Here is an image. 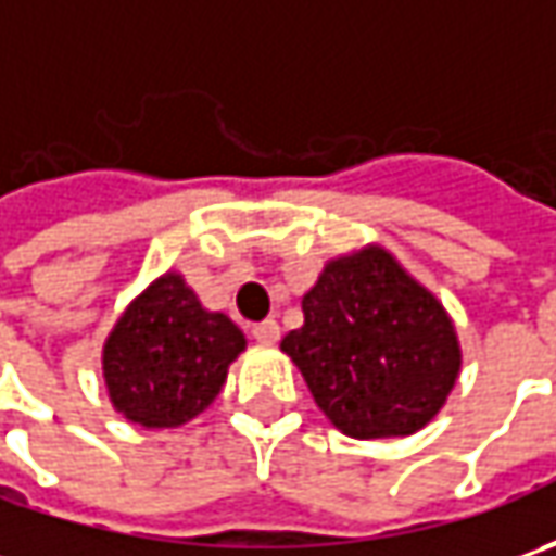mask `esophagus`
<instances>
[{
	"label": "esophagus",
	"instance_id": "34e87169",
	"mask_svg": "<svg viewBox=\"0 0 556 556\" xmlns=\"http://www.w3.org/2000/svg\"><path fill=\"white\" fill-rule=\"evenodd\" d=\"M253 337H256V343H278V337H281V328H278V321H260V325H253Z\"/></svg>",
	"mask_w": 556,
	"mask_h": 556
}]
</instances>
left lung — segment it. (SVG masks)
Instances as JSON below:
<instances>
[{
	"label": "left lung",
	"mask_w": 556,
	"mask_h": 556,
	"mask_svg": "<svg viewBox=\"0 0 556 556\" xmlns=\"http://www.w3.org/2000/svg\"><path fill=\"white\" fill-rule=\"evenodd\" d=\"M315 405L353 439L412 437L455 387L448 312L383 247L331 260L303 296V328L281 340Z\"/></svg>",
	"instance_id": "8db88e82"
}]
</instances>
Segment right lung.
Listing matches in <instances>:
<instances>
[{
  "mask_svg": "<svg viewBox=\"0 0 556 556\" xmlns=\"http://www.w3.org/2000/svg\"><path fill=\"white\" fill-rule=\"evenodd\" d=\"M244 346L228 315L203 309L182 275L166 271L126 306L104 340L108 395L139 427H182L219 395Z\"/></svg>",
  "mask_w": 556,
  "mask_h": 556,
  "instance_id": "add662e5",
  "label": "right lung"
}]
</instances>
